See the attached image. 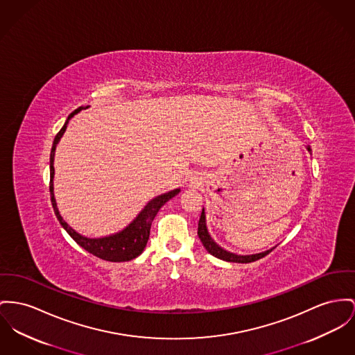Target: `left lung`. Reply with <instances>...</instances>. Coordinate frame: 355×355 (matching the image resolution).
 Here are the masks:
<instances>
[{
  "instance_id": "obj_1",
  "label": "left lung",
  "mask_w": 355,
  "mask_h": 355,
  "mask_svg": "<svg viewBox=\"0 0 355 355\" xmlns=\"http://www.w3.org/2000/svg\"><path fill=\"white\" fill-rule=\"evenodd\" d=\"M308 152L311 153V148L307 146ZM198 236L200 238L203 246L206 248V250L213 254L214 257L216 259H220L223 261H229V262H239V263H248V262H253V261L260 260L262 257H265L266 254H269L273 249H269L266 252H262L259 254H250V256H239V254H234V253H230L225 249H222L218 243L214 242L213 238L207 232V226H206V214H205V209L202 210V215H200V219H199V223H198Z\"/></svg>"
}]
</instances>
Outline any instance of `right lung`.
<instances>
[{
    "label": "right lung",
    "instance_id": "1",
    "mask_svg": "<svg viewBox=\"0 0 355 355\" xmlns=\"http://www.w3.org/2000/svg\"><path fill=\"white\" fill-rule=\"evenodd\" d=\"M83 109L85 107L80 106V107H78L76 110L72 112L67 121L64 122L63 128L55 136V140L52 144L51 156H49V192H51L52 207H53V211L58 216V220L63 226V229L70 234L72 239L79 246H82L85 250H87L95 257H98L101 260L112 261V262H123V261L133 260V259H136L141 254L144 248L146 246V242L149 239L150 225H152L156 214L159 213L162 206H164L169 199H172L175 195H178L180 192V189H176L173 191H169L166 193L159 195L155 199H152L144 207L141 213L133 219V222L129 223V226H126L119 233L112 234V236H102V238H87V236L76 233L72 227L67 225L66 220H63L62 215L59 214V210L56 207V200H55V195H53V173H55L53 157H55L56 145H58V142L60 141L62 136L64 135L69 121Z\"/></svg>",
    "mask_w": 355,
    "mask_h": 355
}]
</instances>
